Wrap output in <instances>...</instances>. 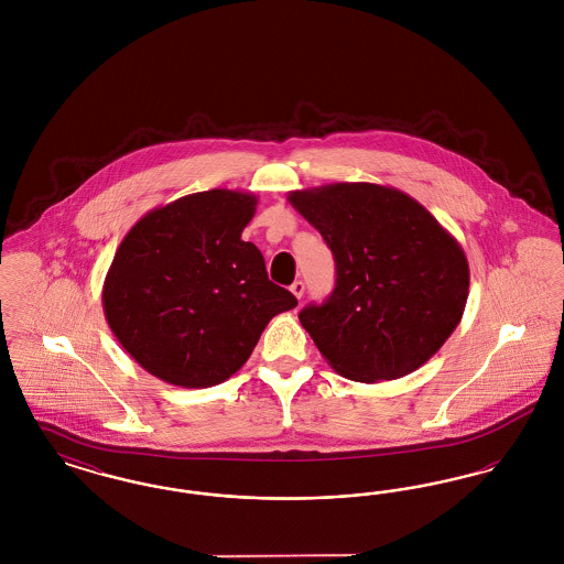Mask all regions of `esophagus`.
<instances>
[{
	"mask_svg": "<svg viewBox=\"0 0 564 564\" xmlns=\"http://www.w3.org/2000/svg\"><path fill=\"white\" fill-rule=\"evenodd\" d=\"M290 290H292V294H294L295 297H297V300H300V297H302V295H304V283H302V281H294V283H292V288H290Z\"/></svg>",
	"mask_w": 564,
	"mask_h": 564,
	"instance_id": "34e87169",
	"label": "esophagus"
}]
</instances>
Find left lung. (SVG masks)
Listing matches in <instances>:
<instances>
[{
	"label": "left lung",
	"instance_id": "obj_1",
	"mask_svg": "<svg viewBox=\"0 0 564 564\" xmlns=\"http://www.w3.org/2000/svg\"><path fill=\"white\" fill-rule=\"evenodd\" d=\"M288 200L334 253L336 288L297 317L323 359L357 382L419 370L460 323L469 264L455 237L391 186L338 182Z\"/></svg>",
	"mask_w": 564,
	"mask_h": 564
}]
</instances>
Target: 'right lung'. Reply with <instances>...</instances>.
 I'll return each instance as SVG.
<instances>
[{"label": "right lung", "mask_w": 564, "mask_h": 564, "mask_svg": "<svg viewBox=\"0 0 564 564\" xmlns=\"http://www.w3.org/2000/svg\"><path fill=\"white\" fill-rule=\"evenodd\" d=\"M258 196L215 188L143 215L116 249L106 283L109 329L134 361L169 384L228 380L270 319L297 304L242 241Z\"/></svg>", "instance_id": "obj_1"}]
</instances>
